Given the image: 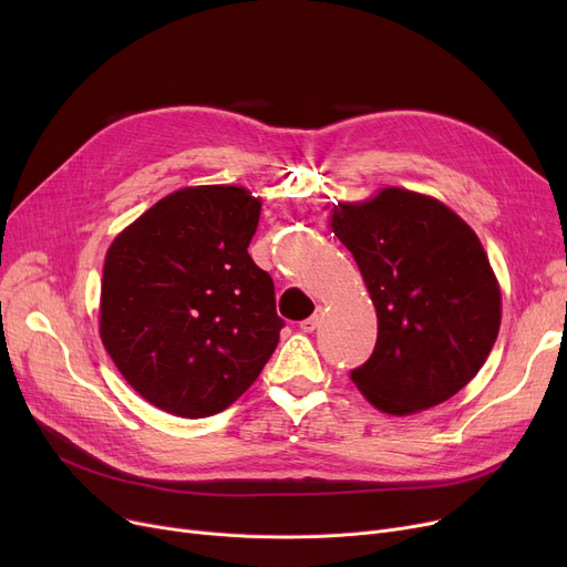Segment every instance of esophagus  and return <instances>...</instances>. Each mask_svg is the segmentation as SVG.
Here are the masks:
<instances>
[{"instance_id": "esophagus-1", "label": "esophagus", "mask_w": 567, "mask_h": 567, "mask_svg": "<svg viewBox=\"0 0 567 567\" xmlns=\"http://www.w3.org/2000/svg\"><path fill=\"white\" fill-rule=\"evenodd\" d=\"M319 323H321V315H319V312H315L312 317H308V319H303V321H301V331L312 333V331H317V329H319Z\"/></svg>"}]
</instances>
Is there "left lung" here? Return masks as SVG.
<instances>
[{"instance_id": "8db88e82", "label": "left lung", "mask_w": 567, "mask_h": 567, "mask_svg": "<svg viewBox=\"0 0 567 567\" xmlns=\"http://www.w3.org/2000/svg\"><path fill=\"white\" fill-rule=\"evenodd\" d=\"M359 264L379 331L351 381L381 411L406 415L453 398L478 374L501 326V291L473 229L441 202L385 188L333 212Z\"/></svg>"}]
</instances>
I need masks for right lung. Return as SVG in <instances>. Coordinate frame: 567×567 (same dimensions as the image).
I'll return each instance as SVG.
<instances>
[{
  "label": "right lung",
  "mask_w": 567,
  "mask_h": 567,
  "mask_svg": "<svg viewBox=\"0 0 567 567\" xmlns=\"http://www.w3.org/2000/svg\"><path fill=\"white\" fill-rule=\"evenodd\" d=\"M259 212L238 186L184 188L107 250L101 340L133 389L167 413L227 409L278 347L274 280L248 255Z\"/></svg>",
  "instance_id": "right-lung-1"
}]
</instances>
